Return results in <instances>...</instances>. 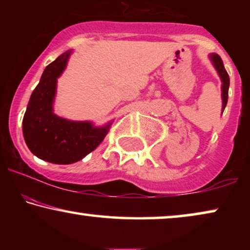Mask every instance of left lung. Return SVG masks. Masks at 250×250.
<instances>
[{"label": "left lung", "instance_id": "obj_1", "mask_svg": "<svg viewBox=\"0 0 250 250\" xmlns=\"http://www.w3.org/2000/svg\"><path fill=\"white\" fill-rule=\"evenodd\" d=\"M211 61H213L215 68H216L218 75H220L222 80V99H223V111L228 104V97H229V86H230V77H229L228 71L225 70L223 61H222L221 57L218 54H211L210 56Z\"/></svg>", "mask_w": 250, "mask_h": 250}]
</instances>
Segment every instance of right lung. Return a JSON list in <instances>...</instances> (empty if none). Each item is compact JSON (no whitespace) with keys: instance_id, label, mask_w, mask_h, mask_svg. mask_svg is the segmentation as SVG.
<instances>
[{"instance_id":"obj_1","label":"right lung","mask_w":250,"mask_h":250,"mask_svg":"<svg viewBox=\"0 0 250 250\" xmlns=\"http://www.w3.org/2000/svg\"><path fill=\"white\" fill-rule=\"evenodd\" d=\"M70 51L61 54L43 71L23 116L26 145L39 158L53 164H73L83 159L104 141L109 127L95 128L88 122H70L52 111L57 78L67 64Z\"/></svg>"}]
</instances>
